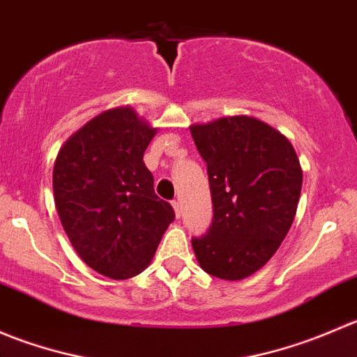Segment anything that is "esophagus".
I'll use <instances>...</instances> for the list:
<instances>
[{
    "instance_id": "esophagus-1",
    "label": "esophagus",
    "mask_w": 357,
    "mask_h": 357,
    "mask_svg": "<svg viewBox=\"0 0 357 357\" xmlns=\"http://www.w3.org/2000/svg\"><path fill=\"white\" fill-rule=\"evenodd\" d=\"M172 207H174V212H176V215H181V202L179 200H172Z\"/></svg>"
}]
</instances>
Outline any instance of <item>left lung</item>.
Returning a JSON list of instances; mask_svg holds the SVG:
<instances>
[{
    "label": "left lung",
    "mask_w": 357,
    "mask_h": 357,
    "mask_svg": "<svg viewBox=\"0 0 357 357\" xmlns=\"http://www.w3.org/2000/svg\"><path fill=\"white\" fill-rule=\"evenodd\" d=\"M207 164L212 225L193 236L200 268L221 280H243L275 255L297 212L302 169L294 146L248 115L190 128Z\"/></svg>",
    "instance_id": "obj_1"
}]
</instances>
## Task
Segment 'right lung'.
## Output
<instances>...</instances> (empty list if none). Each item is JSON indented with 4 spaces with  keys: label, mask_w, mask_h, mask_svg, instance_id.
<instances>
[{
    "label": "right lung",
    "mask_w": 357,
    "mask_h": 357,
    "mask_svg": "<svg viewBox=\"0 0 357 357\" xmlns=\"http://www.w3.org/2000/svg\"><path fill=\"white\" fill-rule=\"evenodd\" d=\"M155 132L119 107L82 126L56 155L53 195L63 229L79 257L112 280L139 275L174 221L143 162Z\"/></svg>",
    "instance_id": "add662e5"
}]
</instances>
